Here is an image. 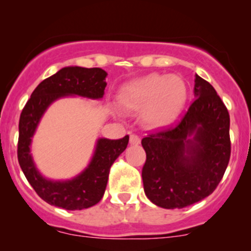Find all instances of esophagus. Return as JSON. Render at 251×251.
Masks as SVG:
<instances>
[{
	"mask_svg": "<svg viewBox=\"0 0 251 251\" xmlns=\"http://www.w3.org/2000/svg\"><path fill=\"white\" fill-rule=\"evenodd\" d=\"M129 144H131V145H138V144H140L139 135H137V134L129 135Z\"/></svg>",
	"mask_w": 251,
	"mask_h": 251,
	"instance_id": "34e87169",
	"label": "esophagus"
}]
</instances>
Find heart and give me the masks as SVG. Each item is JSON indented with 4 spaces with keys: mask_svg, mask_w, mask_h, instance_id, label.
Here are the masks:
<instances>
[{
    "mask_svg": "<svg viewBox=\"0 0 251 251\" xmlns=\"http://www.w3.org/2000/svg\"><path fill=\"white\" fill-rule=\"evenodd\" d=\"M186 99L188 87L181 77L157 73L125 83L118 94L120 107L129 113L143 111V122L151 128L165 127L175 122Z\"/></svg>",
    "mask_w": 251,
    "mask_h": 251,
    "instance_id": "heart-1",
    "label": "heart"
}]
</instances>
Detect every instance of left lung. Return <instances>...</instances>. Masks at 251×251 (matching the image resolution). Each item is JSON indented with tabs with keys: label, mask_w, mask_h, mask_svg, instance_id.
Wrapping results in <instances>:
<instances>
[{
	"label": "left lung",
	"mask_w": 251,
	"mask_h": 251,
	"mask_svg": "<svg viewBox=\"0 0 251 251\" xmlns=\"http://www.w3.org/2000/svg\"><path fill=\"white\" fill-rule=\"evenodd\" d=\"M195 101L176 125L143 138L146 197L164 209L197 203L217 188L230 159L229 112L215 88L195 75Z\"/></svg>",
	"instance_id": "1"
}]
</instances>
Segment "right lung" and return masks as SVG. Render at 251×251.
<instances>
[{
	"label": "right lung",
	"mask_w": 251,
	"mask_h": 251,
	"mask_svg": "<svg viewBox=\"0 0 251 251\" xmlns=\"http://www.w3.org/2000/svg\"><path fill=\"white\" fill-rule=\"evenodd\" d=\"M106 76L107 73L101 68L63 67L34 89L22 109L17 145L19 164L36 194L50 205L66 210H82L99 203L105 194L112 164L127 148L128 135L118 140L99 138L88 165L75 177L62 180L42 176L30 153L37 126L51 103L66 97L102 99L107 85Z\"/></svg>",
	"instance_id": "1"
}]
</instances>
